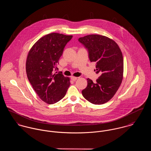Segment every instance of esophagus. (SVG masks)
Segmentation results:
<instances>
[{
    "mask_svg": "<svg viewBox=\"0 0 151 151\" xmlns=\"http://www.w3.org/2000/svg\"><path fill=\"white\" fill-rule=\"evenodd\" d=\"M71 80H73V81H76L77 80V77H73V76H72L71 77Z\"/></svg>",
    "mask_w": 151,
    "mask_h": 151,
    "instance_id": "34e87169",
    "label": "esophagus"
}]
</instances>
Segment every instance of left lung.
Returning <instances> with one entry per match:
<instances>
[{"instance_id": "1", "label": "left lung", "mask_w": 151, "mask_h": 151, "mask_svg": "<svg viewBox=\"0 0 151 151\" xmlns=\"http://www.w3.org/2000/svg\"><path fill=\"white\" fill-rule=\"evenodd\" d=\"M88 52L91 62H96V73L100 76L95 83L87 79L83 96L95 105L106 103L120 86L123 76V58L118 45L100 35H88L78 39Z\"/></svg>"}]
</instances>
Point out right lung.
<instances>
[{
	"label": "right lung",
	"mask_w": 151,
	"mask_h": 151,
	"mask_svg": "<svg viewBox=\"0 0 151 151\" xmlns=\"http://www.w3.org/2000/svg\"><path fill=\"white\" fill-rule=\"evenodd\" d=\"M72 38V35L59 33L49 34L35 43L28 54V79L40 99L46 104H53L63 99L70 85L69 78L56 71L65 46Z\"/></svg>",
	"instance_id": "1"
}]
</instances>
